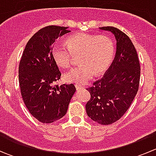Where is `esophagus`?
I'll list each match as a JSON object with an SVG mask.
<instances>
[{
  "instance_id": "1",
  "label": "esophagus",
  "mask_w": 156,
  "mask_h": 156,
  "mask_svg": "<svg viewBox=\"0 0 156 156\" xmlns=\"http://www.w3.org/2000/svg\"><path fill=\"white\" fill-rule=\"evenodd\" d=\"M75 88H76L77 90H80L81 89H84V87H81V86L80 85H78V84H75Z\"/></svg>"
}]
</instances>
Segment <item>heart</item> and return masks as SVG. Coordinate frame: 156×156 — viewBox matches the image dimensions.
I'll return each instance as SVG.
<instances>
[{
  "mask_svg": "<svg viewBox=\"0 0 156 156\" xmlns=\"http://www.w3.org/2000/svg\"><path fill=\"white\" fill-rule=\"evenodd\" d=\"M67 46L56 43L52 48L53 59L62 68L70 67L73 55H80L79 66L71 69L64 75L66 82L86 84L95 75H101L107 70L114 56V44L104 35L78 33L67 38Z\"/></svg>",
  "mask_w": 156,
  "mask_h": 156,
  "instance_id": "1",
  "label": "heart"
}]
</instances>
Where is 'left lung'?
I'll return each mask as SVG.
<instances>
[{
	"mask_svg": "<svg viewBox=\"0 0 156 156\" xmlns=\"http://www.w3.org/2000/svg\"><path fill=\"white\" fill-rule=\"evenodd\" d=\"M100 29L114 34L116 53L104 76L87 89L90 100L86 112L93 121L107 125L120 119L131 105L139 87L140 66L136 49L127 34L112 26Z\"/></svg>",
	"mask_w": 156,
	"mask_h": 156,
	"instance_id": "obj_1",
	"label": "left lung"
}]
</instances>
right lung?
<instances>
[{"mask_svg": "<svg viewBox=\"0 0 156 156\" xmlns=\"http://www.w3.org/2000/svg\"><path fill=\"white\" fill-rule=\"evenodd\" d=\"M68 27L50 26L40 29L30 38L19 66V81L26 108L42 123H52L66 114L74 84L53 86L61 73L52 56L53 44L69 33Z\"/></svg>", "mask_w": 156, "mask_h": 156, "instance_id": "1", "label": "right lung"}]
</instances>
